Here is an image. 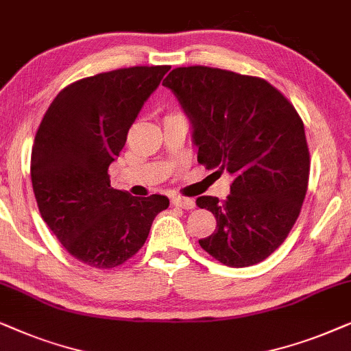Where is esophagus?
Here are the masks:
<instances>
[{
  "mask_svg": "<svg viewBox=\"0 0 351 351\" xmlns=\"http://www.w3.org/2000/svg\"><path fill=\"white\" fill-rule=\"evenodd\" d=\"M171 205L173 207H180L184 210H193L195 207V202L193 199H188V197H173Z\"/></svg>",
  "mask_w": 351,
  "mask_h": 351,
  "instance_id": "34e87169",
  "label": "esophagus"
}]
</instances>
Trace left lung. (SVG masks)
<instances>
[{
  "label": "left lung",
  "mask_w": 351,
  "mask_h": 351,
  "mask_svg": "<svg viewBox=\"0 0 351 351\" xmlns=\"http://www.w3.org/2000/svg\"><path fill=\"white\" fill-rule=\"evenodd\" d=\"M162 85L188 115L199 163L232 176L226 200H195L217 218L200 247L231 268L260 263L286 241L306 194L310 152L300 115L266 80L230 70L178 67Z\"/></svg>",
  "instance_id": "8db88e82"
}]
</instances>
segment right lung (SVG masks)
<instances>
[{"label": "right lung", "instance_id": "right-lung-1", "mask_svg": "<svg viewBox=\"0 0 351 351\" xmlns=\"http://www.w3.org/2000/svg\"><path fill=\"white\" fill-rule=\"evenodd\" d=\"M170 65L97 73L64 88L32 147V186L41 218L73 258L107 269L146 242L165 195L133 197L110 188L109 165Z\"/></svg>", "mask_w": 351, "mask_h": 351}]
</instances>
